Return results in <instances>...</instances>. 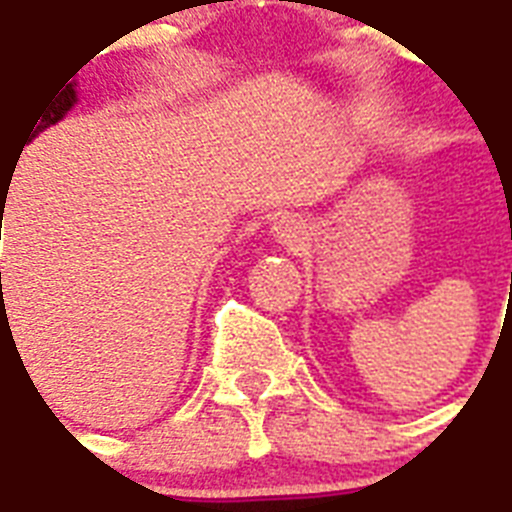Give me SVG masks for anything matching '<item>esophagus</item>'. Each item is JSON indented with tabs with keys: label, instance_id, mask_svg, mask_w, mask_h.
I'll use <instances>...</instances> for the list:
<instances>
[{
	"label": "esophagus",
	"instance_id": "obj_1",
	"mask_svg": "<svg viewBox=\"0 0 512 512\" xmlns=\"http://www.w3.org/2000/svg\"><path fill=\"white\" fill-rule=\"evenodd\" d=\"M272 232H275V237L283 245H296L304 240V237H301L304 235V229H301V224L296 219H280L275 227H272Z\"/></svg>",
	"mask_w": 512,
	"mask_h": 512
}]
</instances>
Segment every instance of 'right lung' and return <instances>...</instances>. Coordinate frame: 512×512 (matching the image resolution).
I'll return each instance as SVG.
<instances>
[{
  "label": "right lung",
  "instance_id": "right-lung-1",
  "mask_svg": "<svg viewBox=\"0 0 512 512\" xmlns=\"http://www.w3.org/2000/svg\"><path fill=\"white\" fill-rule=\"evenodd\" d=\"M74 101H77V95H74L71 85L66 87V90H61V93H58V95H55V101H47V106H45V109H42V112H39L37 122H34V128H31V130H34L31 136H37L39 130H45L47 125H55V122L61 120L63 114L69 112L71 106H74ZM0 197H2V200H5V197H7L5 186H2V189H0Z\"/></svg>",
  "mask_w": 512,
  "mask_h": 512
}]
</instances>
